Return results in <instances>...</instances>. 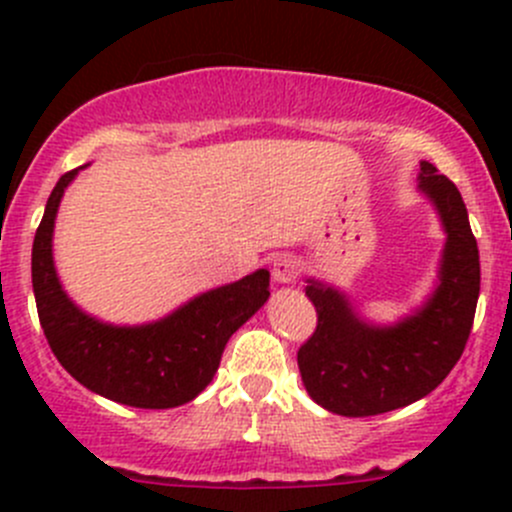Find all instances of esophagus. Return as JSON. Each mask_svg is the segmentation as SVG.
I'll return each mask as SVG.
<instances>
[{"mask_svg":"<svg viewBox=\"0 0 512 512\" xmlns=\"http://www.w3.org/2000/svg\"><path fill=\"white\" fill-rule=\"evenodd\" d=\"M272 277L280 285H289V282H294L299 277V262L292 255H280L272 262Z\"/></svg>","mask_w":512,"mask_h":512,"instance_id":"1","label":"esophagus"}]
</instances>
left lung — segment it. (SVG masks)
<instances>
[{
  "label": "left lung",
  "mask_w": 512,
  "mask_h": 512,
  "mask_svg": "<svg viewBox=\"0 0 512 512\" xmlns=\"http://www.w3.org/2000/svg\"><path fill=\"white\" fill-rule=\"evenodd\" d=\"M418 190L441 218L446 247L438 285L409 317L371 324L356 314L342 289L307 280L317 329L299 347L307 394L339 416H376L431 394L466 349L480 292L478 245L456 185L421 160Z\"/></svg>",
  "instance_id": "8db88e82"
}]
</instances>
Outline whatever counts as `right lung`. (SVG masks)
<instances>
[{"label": "right lung", "mask_w": 512, "mask_h": 512, "mask_svg": "<svg viewBox=\"0 0 512 512\" xmlns=\"http://www.w3.org/2000/svg\"><path fill=\"white\" fill-rule=\"evenodd\" d=\"M81 168L61 175L34 235L32 285L46 342L59 364L103 399L136 409L188 404L213 381L227 339L267 302L270 272L198 294L158 322L118 327L91 317L61 287L51 250L59 203Z\"/></svg>", "instance_id": "add662e5"}]
</instances>
